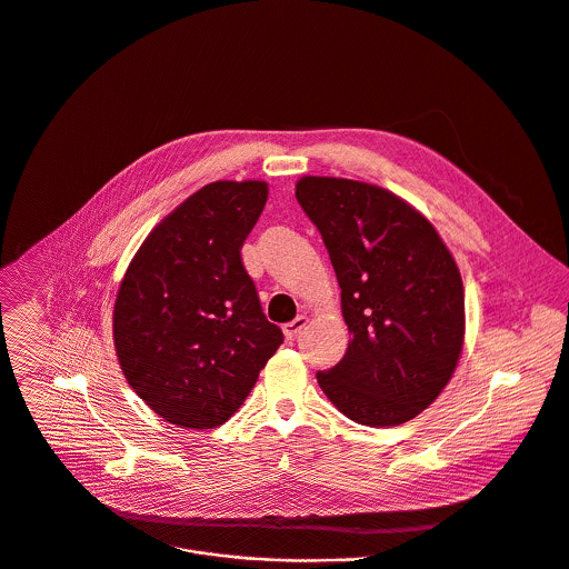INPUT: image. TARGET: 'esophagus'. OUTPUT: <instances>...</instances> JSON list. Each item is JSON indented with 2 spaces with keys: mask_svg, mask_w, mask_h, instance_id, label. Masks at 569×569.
Masks as SVG:
<instances>
[{
  "mask_svg": "<svg viewBox=\"0 0 569 569\" xmlns=\"http://www.w3.org/2000/svg\"><path fill=\"white\" fill-rule=\"evenodd\" d=\"M305 327H307V318H305V316H300V318H296L293 322L284 325V336H287V340H296V338L302 333Z\"/></svg>",
  "mask_w": 569,
  "mask_h": 569,
  "instance_id": "34e87169",
  "label": "esophagus"
}]
</instances>
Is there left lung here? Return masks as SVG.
<instances>
[{
    "label": "left lung",
    "instance_id": "obj_1",
    "mask_svg": "<svg viewBox=\"0 0 569 569\" xmlns=\"http://www.w3.org/2000/svg\"><path fill=\"white\" fill-rule=\"evenodd\" d=\"M296 198L329 251L351 333L342 360L318 371L320 389L360 425L416 418L462 351L465 293L449 249L422 213L380 187L307 176Z\"/></svg>",
    "mask_w": 569,
    "mask_h": 569
}]
</instances>
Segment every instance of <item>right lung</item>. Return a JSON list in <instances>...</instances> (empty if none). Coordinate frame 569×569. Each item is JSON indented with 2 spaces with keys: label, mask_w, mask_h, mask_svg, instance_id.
<instances>
[{
  "label": "right lung",
  "mask_w": 569,
  "mask_h": 569,
  "mask_svg": "<svg viewBox=\"0 0 569 569\" xmlns=\"http://www.w3.org/2000/svg\"><path fill=\"white\" fill-rule=\"evenodd\" d=\"M267 193L258 180L202 187L149 233L124 273L113 309L118 360L173 425L227 422L282 345L240 253Z\"/></svg>",
  "instance_id": "1"
}]
</instances>
